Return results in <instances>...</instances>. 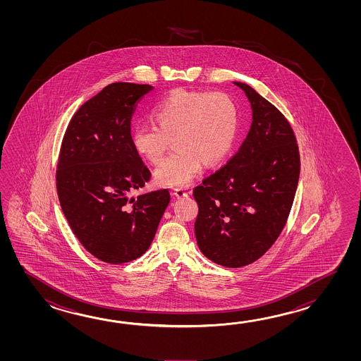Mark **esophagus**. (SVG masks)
Returning <instances> with one entry per match:
<instances>
[{
    "mask_svg": "<svg viewBox=\"0 0 361 361\" xmlns=\"http://www.w3.org/2000/svg\"><path fill=\"white\" fill-rule=\"evenodd\" d=\"M173 195L178 197V199H183V197L188 196V191H185L184 188H174L173 190Z\"/></svg>",
    "mask_w": 361,
    "mask_h": 361,
    "instance_id": "obj_1",
    "label": "esophagus"
}]
</instances>
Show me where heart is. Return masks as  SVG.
Segmentation results:
<instances>
[{"instance_id":"1","label":"heart","mask_w":361,"mask_h":361,"mask_svg":"<svg viewBox=\"0 0 361 361\" xmlns=\"http://www.w3.org/2000/svg\"><path fill=\"white\" fill-rule=\"evenodd\" d=\"M151 116L157 125L137 123L131 143L139 156L157 164L174 138L177 148L154 171L156 182L166 187L188 185L205 162L223 160L238 134V106L226 92L177 89L152 108Z\"/></svg>"}]
</instances>
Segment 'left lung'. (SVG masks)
Segmentation results:
<instances>
[{"label":"left lung","mask_w":361,"mask_h":361,"mask_svg":"<svg viewBox=\"0 0 361 361\" xmlns=\"http://www.w3.org/2000/svg\"><path fill=\"white\" fill-rule=\"evenodd\" d=\"M253 121L238 152L193 188L199 205L195 235L201 253L224 267L250 264L284 228L298 179L300 151L290 123L243 82Z\"/></svg>","instance_id":"1"}]
</instances>
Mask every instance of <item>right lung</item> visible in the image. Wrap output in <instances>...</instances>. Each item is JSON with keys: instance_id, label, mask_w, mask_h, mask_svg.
Masks as SVG:
<instances>
[{"instance_id": "obj_1", "label": "right lung", "mask_w": 361, "mask_h": 361, "mask_svg": "<svg viewBox=\"0 0 361 361\" xmlns=\"http://www.w3.org/2000/svg\"><path fill=\"white\" fill-rule=\"evenodd\" d=\"M151 85L115 82L85 102L61 142L56 191L71 230L99 261L120 264L146 253L168 190L131 197L151 171L131 143L130 121Z\"/></svg>"}]
</instances>
